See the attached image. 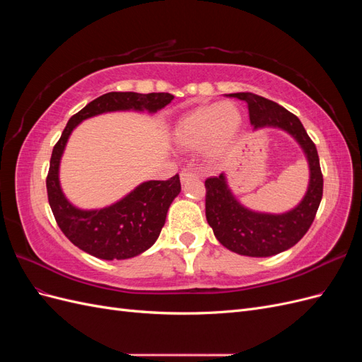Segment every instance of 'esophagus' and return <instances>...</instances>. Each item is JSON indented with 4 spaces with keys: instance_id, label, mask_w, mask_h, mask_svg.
<instances>
[{
    "instance_id": "1",
    "label": "esophagus",
    "mask_w": 362,
    "mask_h": 362,
    "mask_svg": "<svg viewBox=\"0 0 362 362\" xmlns=\"http://www.w3.org/2000/svg\"><path fill=\"white\" fill-rule=\"evenodd\" d=\"M198 177H199V175L196 173L194 170H192V169H184L180 173V178H181L182 182H185L187 180H190V178H198Z\"/></svg>"
}]
</instances>
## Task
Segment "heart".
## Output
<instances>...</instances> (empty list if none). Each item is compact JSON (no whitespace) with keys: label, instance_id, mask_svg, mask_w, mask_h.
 <instances>
[{"label":"heart","instance_id":"heart-1","mask_svg":"<svg viewBox=\"0 0 362 362\" xmlns=\"http://www.w3.org/2000/svg\"><path fill=\"white\" fill-rule=\"evenodd\" d=\"M242 127V113L233 103L210 104L184 115L173 128L175 145L182 149L204 146L208 158L223 157Z\"/></svg>","mask_w":362,"mask_h":362}]
</instances>
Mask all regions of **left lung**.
<instances>
[{"mask_svg":"<svg viewBox=\"0 0 362 362\" xmlns=\"http://www.w3.org/2000/svg\"><path fill=\"white\" fill-rule=\"evenodd\" d=\"M247 104L254 129L279 128L288 133L308 161L310 182L302 201L281 214L259 213L240 204L229 189L225 173L205 181V216L216 238L226 249L246 257H272L293 247L308 231L323 196V175L315 145L294 116L279 104L249 93H229Z\"/></svg>","mask_w":362,"mask_h":362,"instance_id":"1","label":"left lung"}]
</instances>
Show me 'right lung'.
Instances as JSON below:
<instances>
[{"label": "right lung", "mask_w": 362, "mask_h": 362, "mask_svg": "<svg viewBox=\"0 0 362 362\" xmlns=\"http://www.w3.org/2000/svg\"><path fill=\"white\" fill-rule=\"evenodd\" d=\"M172 100L170 93L110 92L74 115L63 129L49 161L48 201L63 234L87 254L101 259H127L144 254L157 242L169 206L181 192V182L178 175L168 181H145L112 205L81 210L64 196L59 178L60 161L69 136L89 117L112 112L157 113Z\"/></svg>", "instance_id": "add662e5"}]
</instances>
